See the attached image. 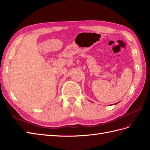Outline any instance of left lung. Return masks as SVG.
Masks as SVG:
<instances>
[{"instance_id":"left-lung-1","label":"left lung","mask_w":150,"mask_h":150,"mask_svg":"<svg viewBox=\"0 0 150 150\" xmlns=\"http://www.w3.org/2000/svg\"><path fill=\"white\" fill-rule=\"evenodd\" d=\"M118 103H119V102H118ZM118 103H115V104H117Z\"/></svg>"}]
</instances>
